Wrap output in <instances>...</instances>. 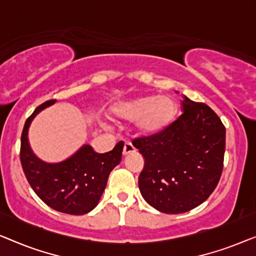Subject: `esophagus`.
Segmentation results:
<instances>
[{
  "label": "esophagus",
  "instance_id": "obj_1",
  "mask_svg": "<svg viewBox=\"0 0 256 256\" xmlns=\"http://www.w3.org/2000/svg\"><path fill=\"white\" fill-rule=\"evenodd\" d=\"M136 152V148L130 142H126L124 143V152H122V154H124V156H127V155H129V154H132V152Z\"/></svg>",
  "mask_w": 256,
  "mask_h": 256
}]
</instances>
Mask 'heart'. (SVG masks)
<instances>
[{"mask_svg":"<svg viewBox=\"0 0 256 256\" xmlns=\"http://www.w3.org/2000/svg\"><path fill=\"white\" fill-rule=\"evenodd\" d=\"M177 106L168 96H144L127 102L115 104V116L127 121L136 120V128L142 134H154L166 127L176 114Z\"/></svg>","mask_w":256,"mask_h":256,"instance_id":"b5f03b06","label":"heart"}]
</instances>
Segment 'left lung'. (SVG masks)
Instances as JSON below:
<instances>
[{"instance_id":"obj_1","label":"left lung","mask_w":256,"mask_h":256,"mask_svg":"<svg viewBox=\"0 0 256 256\" xmlns=\"http://www.w3.org/2000/svg\"><path fill=\"white\" fill-rule=\"evenodd\" d=\"M183 113L156 134L132 140L144 157L138 188L160 212L178 214L204 202L219 183L226 129L206 104L184 96Z\"/></svg>"}]
</instances>
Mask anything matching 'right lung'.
<instances>
[{"mask_svg":"<svg viewBox=\"0 0 256 256\" xmlns=\"http://www.w3.org/2000/svg\"><path fill=\"white\" fill-rule=\"evenodd\" d=\"M54 102L48 100L42 104L26 121L20 138V164L30 186L45 204L58 212L82 216L99 202L110 171L120 163L124 142L104 154L85 144L62 162H43L31 150L28 132L34 116Z\"/></svg>","mask_w":256,"mask_h":256,"instance_id":"1","label":"right lung"}]
</instances>
